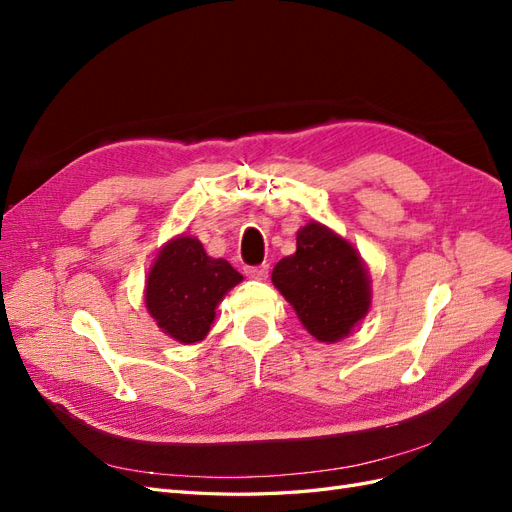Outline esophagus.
<instances>
[{
	"mask_svg": "<svg viewBox=\"0 0 512 512\" xmlns=\"http://www.w3.org/2000/svg\"><path fill=\"white\" fill-rule=\"evenodd\" d=\"M245 275L252 277V280H267V277H269V265L245 267Z\"/></svg>",
	"mask_w": 512,
	"mask_h": 512,
	"instance_id": "esophagus-1",
	"label": "esophagus"
}]
</instances>
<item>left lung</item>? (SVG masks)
Returning a JSON list of instances; mask_svg holds the SVG:
<instances>
[{
	"mask_svg": "<svg viewBox=\"0 0 512 512\" xmlns=\"http://www.w3.org/2000/svg\"><path fill=\"white\" fill-rule=\"evenodd\" d=\"M271 282L324 344L348 337L371 307V277L359 250L314 220L299 228L297 252L277 262Z\"/></svg>",
	"mask_w": 512,
	"mask_h": 512,
	"instance_id": "1",
	"label": "left lung"
}]
</instances>
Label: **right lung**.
Masks as SVG:
<instances>
[{
    "label": "right lung",
    "instance_id": "right-lung-1",
    "mask_svg": "<svg viewBox=\"0 0 512 512\" xmlns=\"http://www.w3.org/2000/svg\"><path fill=\"white\" fill-rule=\"evenodd\" d=\"M243 275L224 258H211L192 235L168 239L153 260L145 282V307L162 333L179 344L207 337L215 309Z\"/></svg>",
    "mask_w": 512,
    "mask_h": 512
}]
</instances>
